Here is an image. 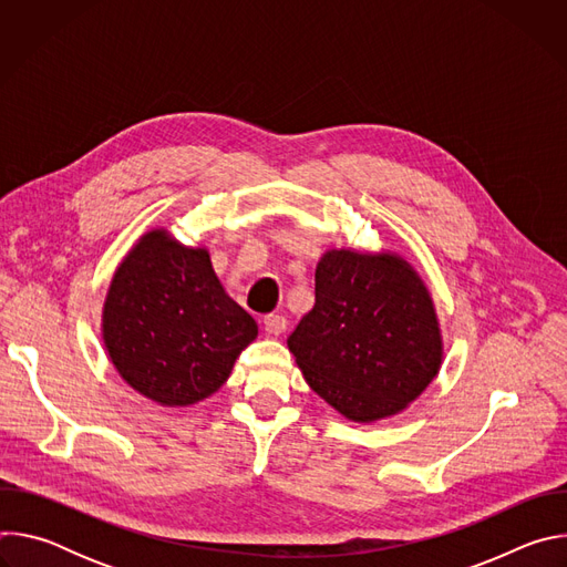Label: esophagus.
Instances as JSON below:
<instances>
[{
  "instance_id": "1",
  "label": "esophagus",
  "mask_w": 567,
  "mask_h": 567,
  "mask_svg": "<svg viewBox=\"0 0 567 567\" xmlns=\"http://www.w3.org/2000/svg\"><path fill=\"white\" fill-rule=\"evenodd\" d=\"M262 326H265V332L269 337H280L285 332V328H287V318L280 316V313H269V316H265Z\"/></svg>"
}]
</instances>
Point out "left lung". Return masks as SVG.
Masks as SVG:
<instances>
[{
	"mask_svg": "<svg viewBox=\"0 0 567 567\" xmlns=\"http://www.w3.org/2000/svg\"><path fill=\"white\" fill-rule=\"evenodd\" d=\"M287 346L309 388L359 424L406 411L444 361L431 291L390 251L322 254L316 302Z\"/></svg>",
	"mask_w": 567,
	"mask_h": 567,
	"instance_id": "8db88e82",
	"label": "left lung"
}]
</instances>
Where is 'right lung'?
I'll use <instances>...</instances> for the list:
<instances>
[{
    "mask_svg": "<svg viewBox=\"0 0 567 567\" xmlns=\"http://www.w3.org/2000/svg\"><path fill=\"white\" fill-rule=\"evenodd\" d=\"M258 322L221 287L206 247L150 228L127 251L103 305V343L145 399L184 409L217 392Z\"/></svg>",
    "mask_w": 567,
    "mask_h": 567,
    "instance_id": "obj_1",
    "label": "right lung"
}]
</instances>
